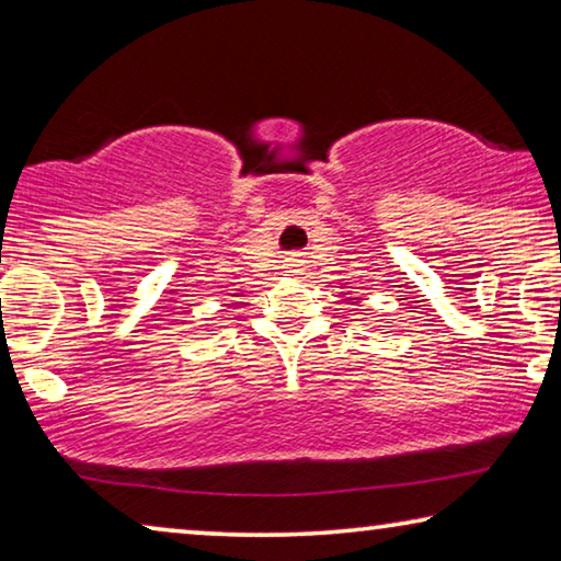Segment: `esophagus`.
Wrapping results in <instances>:
<instances>
[{
  "label": "esophagus",
  "mask_w": 561,
  "mask_h": 561,
  "mask_svg": "<svg viewBox=\"0 0 561 561\" xmlns=\"http://www.w3.org/2000/svg\"><path fill=\"white\" fill-rule=\"evenodd\" d=\"M282 270L287 272V274H301L304 272V260L299 257V254H289V257L284 260Z\"/></svg>",
  "instance_id": "esophagus-1"
}]
</instances>
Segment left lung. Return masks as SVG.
<instances>
[{
  "label": "left lung",
  "instance_id": "left-lung-1",
  "mask_svg": "<svg viewBox=\"0 0 561 561\" xmlns=\"http://www.w3.org/2000/svg\"><path fill=\"white\" fill-rule=\"evenodd\" d=\"M351 304H354V299H351Z\"/></svg>",
  "mask_w": 561,
  "mask_h": 561
}]
</instances>
